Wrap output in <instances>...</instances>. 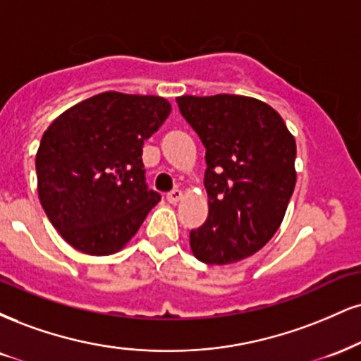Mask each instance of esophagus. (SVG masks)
Instances as JSON below:
<instances>
[{
	"label": "esophagus",
	"instance_id": "34e87169",
	"mask_svg": "<svg viewBox=\"0 0 361 361\" xmlns=\"http://www.w3.org/2000/svg\"><path fill=\"white\" fill-rule=\"evenodd\" d=\"M181 197H183V193H181V190H178V188L171 190V192H169V193L166 195V198H168V202H169V203H176V202H180Z\"/></svg>",
	"mask_w": 361,
	"mask_h": 361
}]
</instances>
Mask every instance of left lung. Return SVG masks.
I'll list each match as a JSON object with an SVG mask.
<instances>
[{
    "instance_id": "left-lung-1",
    "label": "left lung",
    "mask_w": 361,
    "mask_h": 361,
    "mask_svg": "<svg viewBox=\"0 0 361 361\" xmlns=\"http://www.w3.org/2000/svg\"><path fill=\"white\" fill-rule=\"evenodd\" d=\"M176 102L207 149L208 216L190 232V247L210 266L238 262L281 227L296 185V141L257 99L183 95Z\"/></svg>"
}]
</instances>
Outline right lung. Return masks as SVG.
Segmentation results:
<instances>
[{
  "instance_id": "add662e5",
  "label": "right lung",
  "mask_w": 361,
  "mask_h": 361,
  "mask_svg": "<svg viewBox=\"0 0 361 361\" xmlns=\"http://www.w3.org/2000/svg\"><path fill=\"white\" fill-rule=\"evenodd\" d=\"M171 112L158 95L104 92L49 126L38 147V197L51 225L89 255L119 252L161 200L146 185L142 145Z\"/></svg>"
}]
</instances>
